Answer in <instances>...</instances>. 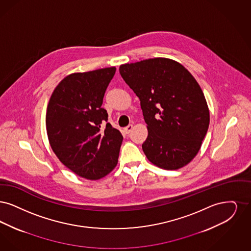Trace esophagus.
Listing matches in <instances>:
<instances>
[{
    "mask_svg": "<svg viewBox=\"0 0 251 251\" xmlns=\"http://www.w3.org/2000/svg\"><path fill=\"white\" fill-rule=\"evenodd\" d=\"M132 129H133V126H132V125H129V126H127L126 127H125V128H124V132H125L126 134H129Z\"/></svg>",
    "mask_w": 251,
    "mask_h": 251,
    "instance_id": "obj_1",
    "label": "esophagus"
}]
</instances>
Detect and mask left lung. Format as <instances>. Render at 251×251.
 Listing matches in <instances>:
<instances>
[{
    "mask_svg": "<svg viewBox=\"0 0 251 251\" xmlns=\"http://www.w3.org/2000/svg\"><path fill=\"white\" fill-rule=\"evenodd\" d=\"M119 71L141 101L148 160L164 170L185 167L200 151L210 123L195 77L180 63L161 57L122 65Z\"/></svg>",
    "mask_w": 251,
    "mask_h": 251,
    "instance_id": "1",
    "label": "left lung"
}]
</instances>
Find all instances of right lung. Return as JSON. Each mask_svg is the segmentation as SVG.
Returning a JSON list of instances; mask_svg holds the SVG:
<instances>
[{
    "label": "right lung",
    "mask_w": 251,
    "mask_h": 251,
    "mask_svg": "<svg viewBox=\"0 0 251 251\" xmlns=\"http://www.w3.org/2000/svg\"><path fill=\"white\" fill-rule=\"evenodd\" d=\"M115 67L66 76L50 98L46 114L49 142L59 160L88 180L105 177L116 167L123 136L107 123L103 98Z\"/></svg>",
    "instance_id": "obj_1"
}]
</instances>
